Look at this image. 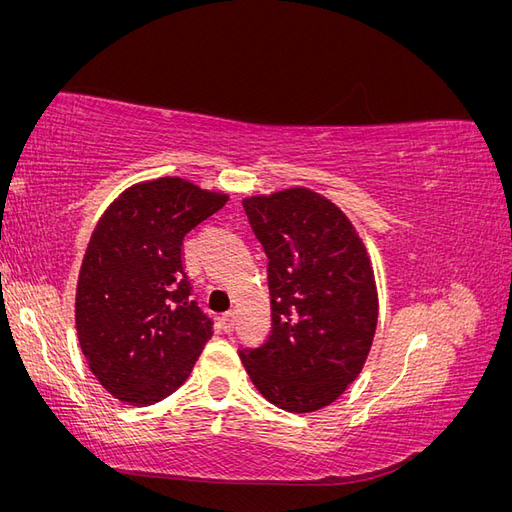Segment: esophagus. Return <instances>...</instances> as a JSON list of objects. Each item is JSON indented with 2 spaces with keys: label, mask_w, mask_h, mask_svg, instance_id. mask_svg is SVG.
Wrapping results in <instances>:
<instances>
[{
  "label": "esophagus",
  "mask_w": 512,
  "mask_h": 512,
  "mask_svg": "<svg viewBox=\"0 0 512 512\" xmlns=\"http://www.w3.org/2000/svg\"><path fill=\"white\" fill-rule=\"evenodd\" d=\"M235 318H237L235 312H226V314L222 316V329H224L226 333H230L232 329H235Z\"/></svg>",
  "instance_id": "1"
}]
</instances>
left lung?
I'll return each instance as SVG.
<instances>
[{"instance_id":"8db88e82","label":"left lung","mask_w":512,"mask_h":512,"mask_svg":"<svg viewBox=\"0 0 512 512\" xmlns=\"http://www.w3.org/2000/svg\"><path fill=\"white\" fill-rule=\"evenodd\" d=\"M243 209L269 258L273 324L265 344L239 350L241 363L273 406L320 410L361 374L374 342V267L346 213L318 192L258 194Z\"/></svg>"}]
</instances>
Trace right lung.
Returning <instances> with one entry per match:
<instances>
[{"label": "right lung", "instance_id": "add662e5", "mask_svg": "<svg viewBox=\"0 0 512 512\" xmlns=\"http://www.w3.org/2000/svg\"><path fill=\"white\" fill-rule=\"evenodd\" d=\"M228 194L181 177L123 190L102 213L76 284V333L91 374L113 397L151 406L188 380L213 335L183 271V237Z\"/></svg>", "mask_w": 512, "mask_h": 512}]
</instances>
